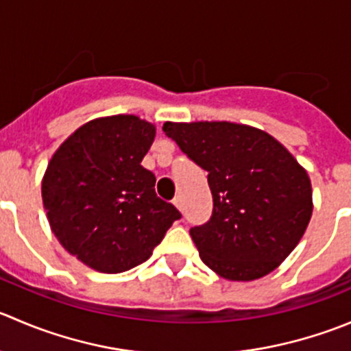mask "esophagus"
I'll list each match as a JSON object with an SVG mask.
<instances>
[{
  "instance_id": "esophagus-1",
  "label": "esophagus",
  "mask_w": 351,
  "mask_h": 351,
  "mask_svg": "<svg viewBox=\"0 0 351 351\" xmlns=\"http://www.w3.org/2000/svg\"><path fill=\"white\" fill-rule=\"evenodd\" d=\"M173 204H175V207H178V209L182 210V199H180V197H175V199H173Z\"/></svg>"
}]
</instances>
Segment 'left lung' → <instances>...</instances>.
Instances as JSON below:
<instances>
[{"label": "left lung", "instance_id": "obj_1", "mask_svg": "<svg viewBox=\"0 0 351 351\" xmlns=\"http://www.w3.org/2000/svg\"><path fill=\"white\" fill-rule=\"evenodd\" d=\"M162 130L209 171L213 216L190 230L204 264L230 281H254L280 267L314 209L307 169L273 135L250 125L166 121Z\"/></svg>", "mask_w": 351, "mask_h": 351}]
</instances>
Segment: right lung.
<instances>
[{"mask_svg":"<svg viewBox=\"0 0 351 351\" xmlns=\"http://www.w3.org/2000/svg\"><path fill=\"white\" fill-rule=\"evenodd\" d=\"M154 137L156 125L135 114L94 118L47 162L40 192L51 231L90 269L138 266L182 217L156 195V176L141 165Z\"/></svg>","mask_w":351,"mask_h":351,"instance_id":"1","label":"right lung"}]
</instances>
